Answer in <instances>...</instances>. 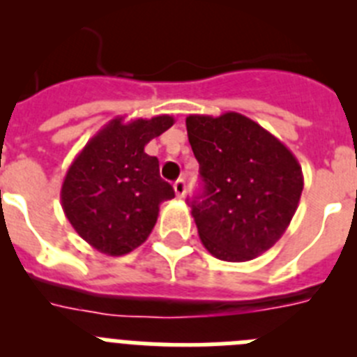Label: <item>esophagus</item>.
<instances>
[{
	"label": "esophagus",
	"instance_id": "34e87169",
	"mask_svg": "<svg viewBox=\"0 0 357 357\" xmlns=\"http://www.w3.org/2000/svg\"><path fill=\"white\" fill-rule=\"evenodd\" d=\"M173 189H175L176 197H184L185 195V181L184 178H178V181H175V184H173Z\"/></svg>",
	"mask_w": 357,
	"mask_h": 357
}]
</instances>
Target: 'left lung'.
Segmentation results:
<instances>
[{
	"label": "left lung",
	"mask_w": 357,
	"mask_h": 357,
	"mask_svg": "<svg viewBox=\"0 0 357 357\" xmlns=\"http://www.w3.org/2000/svg\"><path fill=\"white\" fill-rule=\"evenodd\" d=\"M200 189L188 204L204 247L218 259H254L275 245L301 200L302 169L284 144L236 112L189 116Z\"/></svg>",
	"instance_id": "1"
}]
</instances>
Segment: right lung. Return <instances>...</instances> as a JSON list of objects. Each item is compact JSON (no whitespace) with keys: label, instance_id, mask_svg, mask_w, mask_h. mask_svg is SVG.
Segmentation results:
<instances>
[{"label":"right lung","instance_id":"right-lung-1","mask_svg":"<svg viewBox=\"0 0 357 357\" xmlns=\"http://www.w3.org/2000/svg\"><path fill=\"white\" fill-rule=\"evenodd\" d=\"M173 125L169 116L110 121L85 144L62 184L69 223L96 250L123 255L139 247L157 222L159 206L175 197L160 178L159 159L144 153Z\"/></svg>","mask_w":357,"mask_h":357}]
</instances>
